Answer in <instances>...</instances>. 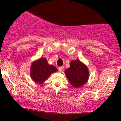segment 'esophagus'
<instances>
[{"label": "esophagus", "mask_w": 121, "mask_h": 121, "mask_svg": "<svg viewBox=\"0 0 121 121\" xmlns=\"http://www.w3.org/2000/svg\"><path fill=\"white\" fill-rule=\"evenodd\" d=\"M59 70L60 72H62V70H64V66H61V67L59 68Z\"/></svg>", "instance_id": "esophagus-1"}]
</instances>
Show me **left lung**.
I'll use <instances>...</instances> for the list:
<instances>
[{
  "label": "left lung",
  "mask_w": 121,
  "mask_h": 121,
  "mask_svg": "<svg viewBox=\"0 0 121 121\" xmlns=\"http://www.w3.org/2000/svg\"><path fill=\"white\" fill-rule=\"evenodd\" d=\"M65 74L70 84L76 88L85 84L89 77L88 68L78 59L70 62V67L65 70Z\"/></svg>",
  "instance_id": "1"
}]
</instances>
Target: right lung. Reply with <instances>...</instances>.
I'll return each mask as SVG.
<instances>
[{
    "label": "right lung",
    "instance_id": "1",
    "mask_svg": "<svg viewBox=\"0 0 121 121\" xmlns=\"http://www.w3.org/2000/svg\"><path fill=\"white\" fill-rule=\"evenodd\" d=\"M58 71L56 66L49 65L47 59L40 58L32 62L30 68V76L32 80L38 84L44 82L54 72Z\"/></svg>",
    "mask_w": 121,
    "mask_h": 121
}]
</instances>
